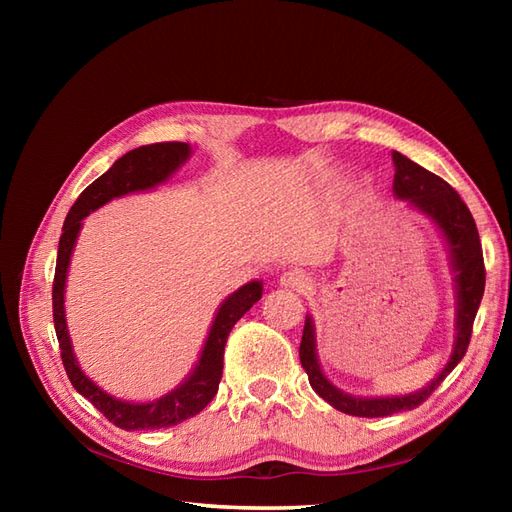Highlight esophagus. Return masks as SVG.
Here are the masks:
<instances>
[{"label":"esophagus","mask_w":512,"mask_h":512,"mask_svg":"<svg viewBox=\"0 0 512 512\" xmlns=\"http://www.w3.org/2000/svg\"><path fill=\"white\" fill-rule=\"evenodd\" d=\"M280 286L290 290H305L309 286V277L301 269H290L280 275Z\"/></svg>","instance_id":"34e87169"}]
</instances>
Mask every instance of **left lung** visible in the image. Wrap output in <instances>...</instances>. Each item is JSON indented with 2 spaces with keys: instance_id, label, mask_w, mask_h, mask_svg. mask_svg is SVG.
Instances as JSON below:
<instances>
[{
  "instance_id": "obj_1",
  "label": "left lung",
  "mask_w": 512,
  "mask_h": 512,
  "mask_svg": "<svg viewBox=\"0 0 512 512\" xmlns=\"http://www.w3.org/2000/svg\"><path fill=\"white\" fill-rule=\"evenodd\" d=\"M395 177L393 194L399 200H406L408 207L423 213L431 224L438 228L444 239L448 260H451L453 282H455V335L453 350L440 374L427 382L423 389L406 395H386V397H359L350 395L324 376L316 352V324L312 316H305V327L301 337V365L307 371L312 389L331 404L335 410L352 416H389L395 412L412 410L421 406L423 401L438 389L442 380L451 374L457 363L468 350L472 324L478 312L480 299L485 292V262L483 247H480L478 230L474 218L459 194L438 175L429 173L427 168L393 151Z\"/></svg>"
}]
</instances>
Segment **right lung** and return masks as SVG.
<instances>
[{
	"label": "right lung",
	"mask_w": 512,
	"mask_h": 512,
	"mask_svg": "<svg viewBox=\"0 0 512 512\" xmlns=\"http://www.w3.org/2000/svg\"><path fill=\"white\" fill-rule=\"evenodd\" d=\"M190 156L192 147L188 143H156L128 151L126 156L119 158L102 177H98L76 198V203L72 205L64 222V228H61L53 282V320L57 342L61 348V361H64L66 374L74 389L87 397L108 421L126 431L170 427L203 410L215 397V393H218L224 369V346L232 327L262 297L260 280L247 282L239 290L228 294L220 303L218 312H215L203 350H200L198 363L185 376V380H181V384H177L173 391H168L158 399L126 401L106 393L102 386H98L85 374L79 361H76L72 339L68 333L64 303L70 258L83 228V220L91 211L111 203L113 198L156 190L158 185L173 177L190 160Z\"/></svg>",
	"instance_id": "1"
}]
</instances>
